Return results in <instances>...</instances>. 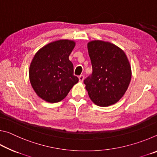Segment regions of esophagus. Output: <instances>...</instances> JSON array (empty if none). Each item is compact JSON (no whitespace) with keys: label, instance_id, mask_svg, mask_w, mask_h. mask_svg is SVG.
Masks as SVG:
<instances>
[{"label":"esophagus","instance_id":"obj_1","mask_svg":"<svg viewBox=\"0 0 157 157\" xmlns=\"http://www.w3.org/2000/svg\"><path fill=\"white\" fill-rule=\"evenodd\" d=\"M78 78H79V82H83L84 79V76L81 75H79V76L78 77Z\"/></svg>","mask_w":157,"mask_h":157}]
</instances>
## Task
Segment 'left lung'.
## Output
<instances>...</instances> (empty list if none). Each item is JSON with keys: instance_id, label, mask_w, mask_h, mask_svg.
<instances>
[{"instance_id": "left-lung-1", "label": "left lung", "mask_w": 157, "mask_h": 157, "mask_svg": "<svg viewBox=\"0 0 157 157\" xmlns=\"http://www.w3.org/2000/svg\"><path fill=\"white\" fill-rule=\"evenodd\" d=\"M93 73L84 83L90 99L100 107L120 100L132 78L131 66L123 50L108 41L94 40L87 44Z\"/></svg>"}]
</instances>
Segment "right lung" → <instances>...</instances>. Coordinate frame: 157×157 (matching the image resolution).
<instances>
[{
    "label": "right lung",
    "mask_w": 157,
    "mask_h": 157,
    "mask_svg": "<svg viewBox=\"0 0 157 157\" xmlns=\"http://www.w3.org/2000/svg\"><path fill=\"white\" fill-rule=\"evenodd\" d=\"M75 46V42L68 39L50 42L39 49L32 60L30 84L36 95L46 102H60L78 82L68 59Z\"/></svg>",
    "instance_id": "right-lung-1"
}]
</instances>
